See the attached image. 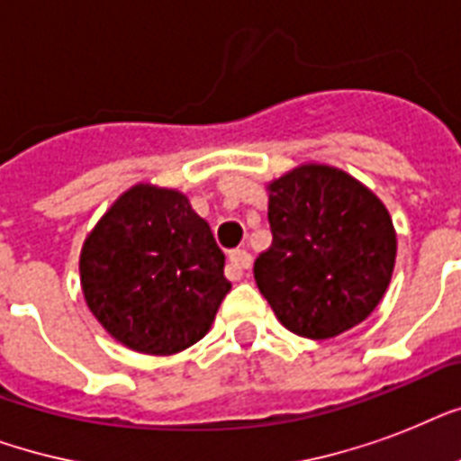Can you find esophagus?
Masks as SVG:
<instances>
[{"label": "esophagus", "instance_id": "1", "mask_svg": "<svg viewBox=\"0 0 461 461\" xmlns=\"http://www.w3.org/2000/svg\"><path fill=\"white\" fill-rule=\"evenodd\" d=\"M251 267V253L246 249H237V251L230 253V260H227V277L230 280H241L244 277V270Z\"/></svg>", "mask_w": 461, "mask_h": 461}]
</instances>
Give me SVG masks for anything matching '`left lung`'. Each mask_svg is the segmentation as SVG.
Instances as JSON below:
<instances>
[{
    "instance_id": "left-lung-1",
    "label": "left lung",
    "mask_w": 461,
    "mask_h": 461,
    "mask_svg": "<svg viewBox=\"0 0 461 461\" xmlns=\"http://www.w3.org/2000/svg\"><path fill=\"white\" fill-rule=\"evenodd\" d=\"M267 220L273 244L253 277L289 332L330 339L375 311L393 280L397 231L371 188L306 162L267 184Z\"/></svg>"
}]
</instances>
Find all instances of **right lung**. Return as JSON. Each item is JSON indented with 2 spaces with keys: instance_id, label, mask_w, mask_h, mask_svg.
<instances>
[{
  "instance_id": "right-lung-1",
  "label": "right lung",
  "mask_w": 461,
  "mask_h": 461,
  "mask_svg": "<svg viewBox=\"0 0 461 461\" xmlns=\"http://www.w3.org/2000/svg\"><path fill=\"white\" fill-rule=\"evenodd\" d=\"M81 289L119 344L172 357L205 337L227 292L224 253L176 188L136 184L83 241Z\"/></svg>"
}]
</instances>
